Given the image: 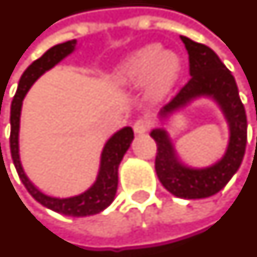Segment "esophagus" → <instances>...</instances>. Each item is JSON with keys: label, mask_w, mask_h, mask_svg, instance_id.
Returning <instances> with one entry per match:
<instances>
[{"label": "esophagus", "mask_w": 257, "mask_h": 257, "mask_svg": "<svg viewBox=\"0 0 257 257\" xmlns=\"http://www.w3.org/2000/svg\"><path fill=\"white\" fill-rule=\"evenodd\" d=\"M150 126H152L150 119H147V118H141V119H138V121L134 123L135 134H145V132H147V131L150 129Z\"/></svg>", "instance_id": "obj_1"}]
</instances>
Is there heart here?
<instances>
[{
	"mask_svg": "<svg viewBox=\"0 0 257 257\" xmlns=\"http://www.w3.org/2000/svg\"><path fill=\"white\" fill-rule=\"evenodd\" d=\"M181 69L182 62L177 54L163 51L160 44H149L123 60L116 69V78L129 86H141L147 82L149 96L157 100L171 90Z\"/></svg>",
	"mask_w": 257,
	"mask_h": 257,
	"instance_id": "1",
	"label": "heart"
}]
</instances>
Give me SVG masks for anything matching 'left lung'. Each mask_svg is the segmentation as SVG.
Instances as JSON below:
<instances>
[{"instance_id": "left-lung-1", "label": "left lung", "mask_w": 257, "mask_h": 257, "mask_svg": "<svg viewBox=\"0 0 257 257\" xmlns=\"http://www.w3.org/2000/svg\"><path fill=\"white\" fill-rule=\"evenodd\" d=\"M181 40L189 55L191 79L179 93L163 107L160 118H167L197 97H211L225 115L229 125L227 152L220 161L206 168H191L177 157L164 129H153L150 136L157 143L156 172L160 182L174 196L203 199L216 195L228 184L241 166L246 147V112L232 73L213 50L185 36Z\"/></svg>"}]
</instances>
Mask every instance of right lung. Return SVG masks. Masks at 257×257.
Instances as JSON below:
<instances>
[{
  "label": "right lung",
  "instance_id": "add662e5",
  "mask_svg": "<svg viewBox=\"0 0 257 257\" xmlns=\"http://www.w3.org/2000/svg\"><path fill=\"white\" fill-rule=\"evenodd\" d=\"M75 46H76V40H69L54 46L43 54L39 60L30 64L28 69L23 72L18 85L15 97L11 104L10 146L11 156H12L19 178L29 193L35 197L39 203L64 216L85 217L97 214L112 203L116 193V186H118V167L123 154L126 153V150L134 141V131L131 126H125L108 139L101 153L100 171H98L96 182L91 185L87 191L78 196L58 199V197L44 195L29 181L26 174L23 172L22 164L19 160V119H21L23 98L32 85L39 79V76H41L46 71L57 65L66 55L72 53Z\"/></svg>",
  "mask_w": 257,
  "mask_h": 257
}]
</instances>
